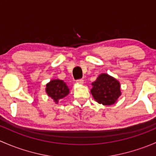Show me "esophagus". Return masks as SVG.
<instances>
[{
	"label": "esophagus",
	"mask_w": 156,
	"mask_h": 156,
	"mask_svg": "<svg viewBox=\"0 0 156 156\" xmlns=\"http://www.w3.org/2000/svg\"><path fill=\"white\" fill-rule=\"evenodd\" d=\"M76 83H78V84H83V79H79V80H76Z\"/></svg>",
	"instance_id": "1"
}]
</instances>
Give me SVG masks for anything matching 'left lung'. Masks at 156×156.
Masks as SVG:
<instances>
[{
	"label": "left lung",
	"mask_w": 156,
	"mask_h": 156,
	"mask_svg": "<svg viewBox=\"0 0 156 156\" xmlns=\"http://www.w3.org/2000/svg\"><path fill=\"white\" fill-rule=\"evenodd\" d=\"M91 92L94 100L103 105L115 104L121 95L120 83L115 79L106 73H102L92 83Z\"/></svg>",
	"instance_id": "8db88e82"
}]
</instances>
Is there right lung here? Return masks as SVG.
I'll return each instance as SVG.
<instances>
[{
    "mask_svg": "<svg viewBox=\"0 0 156 156\" xmlns=\"http://www.w3.org/2000/svg\"><path fill=\"white\" fill-rule=\"evenodd\" d=\"M46 91L48 95L52 98L55 103H58L59 99L66 97L70 93L67 85L60 80H53L49 82L46 85Z\"/></svg>",
    "mask_w": 156,
    "mask_h": 156,
    "instance_id": "add662e5",
    "label": "right lung"
}]
</instances>
